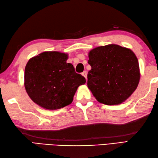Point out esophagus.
Returning a JSON list of instances; mask_svg holds the SVG:
<instances>
[{"instance_id": "34e87169", "label": "esophagus", "mask_w": 158, "mask_h": 158, "mask_svg": "<svg viewBox=\"0 0 158 158\" xmlns=\"http://www.w3.org/2000/svg\"><path fill=\"white\" fill-rule=\"evenodd\" d=\"M82 75L85 77V79L87 80V72L86 71H83V73H82Z\"/></svg>"}]
</instances>
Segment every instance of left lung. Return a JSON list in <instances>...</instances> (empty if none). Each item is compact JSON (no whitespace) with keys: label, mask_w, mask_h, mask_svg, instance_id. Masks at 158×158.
I'll return each instance as SVG.
<instances>
[{"label":"left lung","mask_w":158,"mask_h":158,"mask_svg":"<svg viewBox=\"0 0 158 158\" xmlns=\"http://www.w3.org/2000/svg\"><path fill=\"white\" fill-rule=\"evenodd\" d=\"M92 69L88 74V88L100 103L117 105L135 91L140 78L139 61L129 48L109 44L88 53Z\"/></svg>","instance_id":"obj_1"}]
</instances>
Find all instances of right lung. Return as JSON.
<instances>
[{
	"label": "right lung",
	"mask_w": 158,
	"mask_h": 158,
	"mask_svg": "<svg viewBox=\"0 0 158 158\" xmlns=\"http://www.w3.org/2000/svg\"><path fill=\"white\" fill-rule=\"evenodd\" d=\"M69 55L44 52L32 57L25 67L24 87L33 102L47 110H57L71 104L85 79L67 63Z\"/></svg>",
	"instance_id": "obj_1"
}]
</instances>
